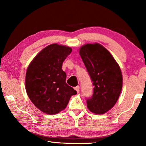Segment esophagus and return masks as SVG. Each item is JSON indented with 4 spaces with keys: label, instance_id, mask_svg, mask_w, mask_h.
<instances>
[{
    "label": "esophagus",
    "instance_id": "esophagus-1",
    "mask_svg": "<svg viewBox=\"0 0 146 146\" xmlns=\"http://www.w3.org/2000/svg\"><path fill=\"white\" fill-rule=\"evenodd\" d=\"M74 89L76 90L77 92H80V86H76L74 88Z\"/></svg>",
    "mask_w": 146,
    "mask_h": 146
}]
</instances>
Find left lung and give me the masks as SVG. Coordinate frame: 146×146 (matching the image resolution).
Listing matches in <instances>:
<instances>
[{
  "mask_svg": "<svg viewBox=\"0 0 146 146\" xmlns=\"http://www.w3.org/2000/svg\"><path fill=\"white\" fill-rule=\"evenodd\" d=\"M94 86L93 94L86 99L90 111L102 114L118 100L122 88V75L119 65L110 52L98 43L87 44L80 49Z\"/></svg>",
  "mask_w": 146,
  "mask_h": 146,
  "instance_id": "8db88e82",
  "label": "left lung"
}]
</instances>
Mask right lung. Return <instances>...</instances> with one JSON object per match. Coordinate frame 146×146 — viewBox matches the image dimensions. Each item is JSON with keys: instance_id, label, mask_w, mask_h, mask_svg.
Listing matches in <instances>:
<instances>
[{"instance_id": "right-lung-1", "label": "right lung", "mask_w": 146, "mask_h": 146, "mask_svg": "<svg viewBox=\"0 0 146 146\" xmlns=\"http://www.w3.org/2000/svg\"><path fill=\"white\" fill-rule=\"evenodd\" d=\"M71 48L52 44L36 56L26 74V90L30 100L40 110L56 114L67 106L70 98L77 94L66 83L63 62L72 52Z\"/></svg>"}]
</instances>
